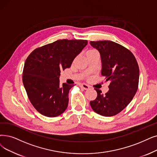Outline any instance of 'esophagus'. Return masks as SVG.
I'll return each mask as SVG.
<instances>
[{
  "mask_svg": "<svg viewBox=\"0 0 157 157\" xmlns=\"http://www.w3.org/2000/svg\"><path fill=\"white\" fill-rule=\"evenodd\" d=\"M79 86L80 87H82V88L84 89L85 90H89L90 86L89 85H87V84H79Z\"/></svg>",
  "mask_w": 157,
  "mask_h": 157,
  "instance_id": "obj_1",
  "label": "esophagus"
}]
</instances>
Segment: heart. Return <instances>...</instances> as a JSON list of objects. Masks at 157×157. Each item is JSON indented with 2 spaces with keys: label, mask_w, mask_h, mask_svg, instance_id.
<instances>
[{
  "label": "heart",
  "mask_w": 157,
  "mask_h": 157,
  "mask_svg": "<svg viewBox=\"0 0 157 157\" xmlns=\"http://www.w3.org/2000/svg\"><path fill=\"white\" fill-rule=\"evenodd\" d=\"M97 53V52L96 51L95 49H88L87 51L86 52V57H87V56H89L90 55H92L93 53Z\"/></svg>",
  "instance_id": "obj_1"
}]
</instances>
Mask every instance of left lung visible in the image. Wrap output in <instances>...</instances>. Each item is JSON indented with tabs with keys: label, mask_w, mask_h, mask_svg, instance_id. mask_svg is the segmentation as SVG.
Listing matches in <instances>:
<instances>
[{
	"label": "left lung",
	"mask_w": 157,
	"mask_h": 157,
	"mask_svg": "<svg viewBox=\"0 0 157 157\" xmlns=\"http://www.w3.org/2000/svg\"><path fill=\"white\" fill-rule=\"evenodd\" d=\"M90 44L100 54L101 74L110 81L109 91L105 95L101 90L95 100L90 102L97 113L114 116L122 111L132 100L138 90L139 67L133 54L129 49L110 40L91 41Z\"/></svg>",
	"instance_id": "obj_1"
}]
</instances>
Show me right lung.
Returning a JSON list of instances; mask_svg holds the SVG:
<instances>
[{"label":"right lung","instance_id":"add662e5","mask_svg":"<svg viewBox=\"0 0 157 157\" xmlns=\"http://www.w3.org/2000/svg\"><path fill=\"white\" fill-rule=\"evenodd\" d=\"M87 44L86 40H58L31 52L24 63L23 84L33 107L48 117L61 115L68 105L74 85L60 84V71L70 67Z\"/></svg>","mask_w":157,"mask_h":157}]
</instances>
